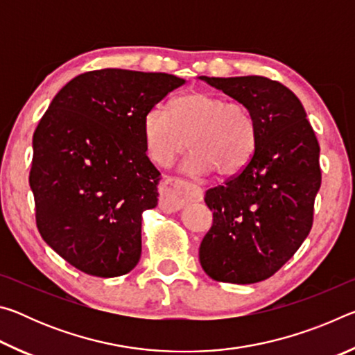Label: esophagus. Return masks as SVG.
<instances>
[{
  "mask_svg": "<svg viewBox=\"0 0 355 355\" xmlns=\"http://www.w3.org/2000/svg\"><path fill=\"white\" fill-rule=\"evenodd\" d=\"M164 194L161 196V207L169 211L183 208L188 202H196L202 199V189L199 186L191 184L183 178L164 175L163 177Z\"/></svg>",
  "mask_w": 355,
  "mask_h": 355,
  "instance_id": "34e87169",
  "label": "esophagus"
}]
</instances>
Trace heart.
Wrapping results in <instances>:
<instances>
[{
	"mask_svg": "<svg viewBox=\"0 0 355 355\" xmlns=\"http://www.w3.org/2000/svg\"><path fill=\"white\" fill-rule=\"evenodd\" d=\"M150 159L169 166L188 147L184 171L196 175L214 171L219 177L243 171L255 153L258 128L252 111L241 101H227L209 92H191L171 103V116L155 106L142 120Z\"/></svg>",
	"mask_w": 355,
	"mask_h": 355,
	"instance_id": "obj_1",
	"label": "heart"
}]
</instances>
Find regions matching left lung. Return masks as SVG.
<instances>
[{
  "mask_svg": "<svg viewBox=\"0 0 355 355\" xmlns=\"http://www.w3.org/2000/svg\"><path fill=\"white\" fill-rule=\"evenodd\" d=\"M254 114L249 164L207 191L213 227L199 250L209 277L249 285L274 275L309 236L321 186L320 144L299 98L266 76L208 78Z\"/></svg>",
  "mask_w": 355,
  "mask_h": 355,
  "instance_id": "left-lung-1",
  "label": "left lung"
}]
</instances>
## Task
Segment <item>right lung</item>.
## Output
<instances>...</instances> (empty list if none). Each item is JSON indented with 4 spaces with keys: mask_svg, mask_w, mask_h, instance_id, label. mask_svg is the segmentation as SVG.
<instances>
[{
    "mask_svg": "<svg viewBox=\"0 0 355 355\" xmlns=\"http://www.w3.org/2000/svg\"><path fill=\"white\" fill-rule=\"evenodd\" d=\"M183 78L86 71L53 98L33 137L29 171L40 236L71 266L117 277L141 258L142 213L158 203L159 171L142 120Z\"/></svg>",
    "mask_w": 355,
    "mask_h": 355,
    "instance_id": "add662e5",
    "label": "right lung"
}]
</instances>
